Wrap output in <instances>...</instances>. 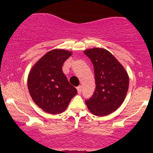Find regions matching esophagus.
Masks as SVG:
<instances>
[{
  "instance_id": "34e87169",
  "label": "esophagus",
  "mask_w": 153,
  "mask_h": 153,
  "mask_svg": "<svg viewBox=\"0 0 153 153\" xmlns=\"http://www.w3.org/2000/svg\"><path fill=\"white\" fill-rule=\"evenodd\" d=\"M77 91H78V94H80L82 92V86L81 85H79L78 87H77Z\"/></svg>"
}]
</instances>
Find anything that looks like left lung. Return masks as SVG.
Returning a JSON list of instances; mask_svg holds the SVG:
<instances>
[{
    "mask_svg": "<svg viewBox=\"0 0 153 153\" xmlns=\"http://www.w3.org/2000/svg\"><path fill=\"white\" fill-rule=\"evenodd\" d=\"M94 68L96 89L85 101L88 108L99 117L110 114L122 105L129 88V76L121 63L108 51L93 48L84 51Z\"/></svg>",
    "mask_w": 153,
    "mask_h": 153,
    "instance_id": "obj_1",
    "label": "left lung"
}]
</instances>
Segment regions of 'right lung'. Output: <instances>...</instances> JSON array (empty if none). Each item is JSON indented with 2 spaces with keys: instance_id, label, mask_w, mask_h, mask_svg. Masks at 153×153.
Returning <instances> with one entry per match:
<instances>
[{
  "instance_id": "1",
  "label": "right lung",
  "mask_w": 153,
  "mask_h": 153,
  "mask_svg": "<svg viewBox=\"0 0 153 153\" xmlns=\"http://www.w3.org/2000/svg\"><path fill=\"white\" fill-rule=\"evenodd\" d=\"M71 54V52L64 50H51L29 72L27 85L31 97L47 113H62L77 94L62 69L63 63Z\"/></svg>"
}]
</instances>
